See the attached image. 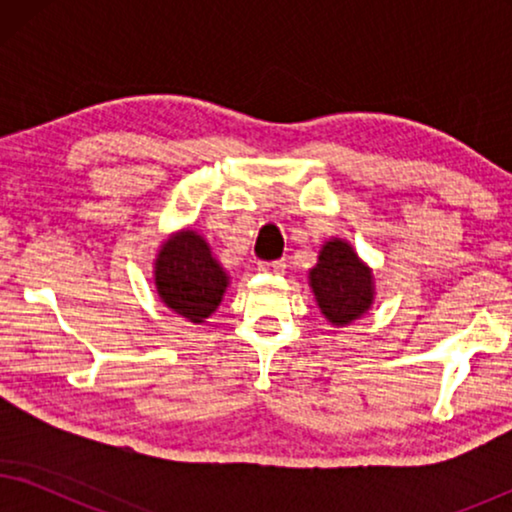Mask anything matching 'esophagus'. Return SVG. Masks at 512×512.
<instances>
[{
	"instance_id": "34e87169",
	"label": "esophagus",
	"mask_w": 512,
	"mask_h": 512,
	"mask_svg": "<svg viewBox=\"0 0 512 512\" xmlns=\"http://www.w3.org/2000/svg\"><path fill=\"white\" fill-rule=\"evenodd\" d=\"M258 270L261 272H272V275H282L286 270L284 261H268V263H258Z\"/></svg>"
}]
</instances>
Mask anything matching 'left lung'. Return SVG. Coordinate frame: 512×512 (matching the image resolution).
<instances>
[{"instance_id": "left-lung-1", "label": "left lung", "mask_w": 512, "mask_h": 512, "mask_svg": "<svg viewBox=\"0 0 512 512\" xmlns=\"http://www.w3.org/2000/svg\"><path fill=\"white\" fill-rule=\"evenodd\" d=\"M310 286L321 314L338 328L361 319L375 300L373 270L340 237L321 247L319 261L310 270Z\"/></svg>"}]
</instances>
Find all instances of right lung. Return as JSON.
Returning a JSON list of instances; mask_svg holds the SVG:
<instances>
[{"instance_id":"obj_1","label":"right lung","mask_w":512,"mask_h":512,"mask_svg":"<svg viewBox=\"0 0 512 512\" xmlns=\"http://www.w3.org/2000/svg\"><path fill=\"white\" fill-rule=\"evenodd\" d=\"M153 279L160 300L193 324L212 317L230 284L205 237L191 228L179 230L160 244Z\"/></svg>"}]
</instances>
